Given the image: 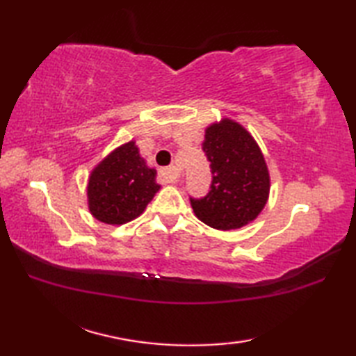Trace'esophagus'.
Returning <instances> with one entry per match:
<instances>
[{
	"label": "esophagus",
	"mask_w": 356,
	"mask_h": 356,
	"mask_svg": "<svg viewBox=\"0 0 356 356\" xmlns=\"http://www.w3.org/2000/svg\"><path fill=\"white\" fill-rule=\"evenodd\" d=\"M161 177L166 184H177L180 179V170L176 166H168L161 171Z\"/></svg>",
	"instance_id": "esophagus-1"
}]
</instances>
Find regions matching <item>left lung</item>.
<instances>
[{
  "label": "left lung",
  "mask_w": 356,
  "mask_h": 356,
  "mask_svg": "<svg viewBox=\"0 0 356 356\" xmlns=\"http://www.w3.org/2000/svg\"><path fill=\"white\" fill-rule=\"evenodd\" d=\"M211 162L213 182L203 199H191L200 222L231 231L252 223L269 199L270 176L266 161L246 128L229 118L207 127L202 143Z\"/></svg>",
  "instance_id": "obj_1"
}]
</instances>
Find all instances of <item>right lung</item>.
Returning a JSON list of instances; mask_svg holds the SVG:
<instances>
[{
	"label": "right lung",
	"mask_w": 356,
	"mask_h": 356,
	"mask_svg": "<svg viewBox=\"0 0 356 356\" xmlns=\"http://www.w3.org/2000/svg\"><path fill=\"white\" fill-rule=\"evenodd\" d=\"M156 176L157 171L147 165L134 140L122 143L90 172L87 184L90 214L107 225L134 220L161 190Z\"/></svg>",
	"instance_id": "right-lung-1"
}]
</instances>
